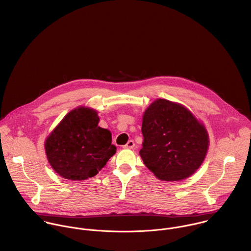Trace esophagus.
<instances>
[{"mask_svg":"<svg viewBox=\"0 0 251 251\" xmlns=\"http://www.w3.org/2000/svg\"><path fill=\"white\" fill-rule=\"evenodd\" d=\"M134 146H135L134 141H133V140H129L127 143L124 146V148H125V149H132Z\"/></svg>","mask_w":251,"mask_h":251,"instance_id":"34e87169","label":"esophagus"}]
</instances>
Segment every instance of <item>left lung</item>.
<instances>
[{
    "label": "left lung",
    "instance_id": "8db88e82",
    "mask_svg": "<svg viewBox=\"0 0 251 251\" xmlns=\"http://www.w3.org/2000/svg\"><path fill=\"white\" fill-rule=\"evenodd\" d=\"M144 141L139 153L144 164L162 180H181L202 164L209 135L194 115L181 104L158 99L146 109Z\"/></svg>",
    "mask_w": 251,
    "mask_h": 251
}]
</instances>
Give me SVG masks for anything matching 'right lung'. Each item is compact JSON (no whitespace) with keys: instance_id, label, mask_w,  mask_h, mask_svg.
<instances>
[{"instance_id":"add662e5","label":"right lung","mask_w":251,"mask_h":251,"mask_svg":"<svg viewBox=\"0 0 251 251\" xmlns=\"http://www.w3.org/2000/svg\"><path fill=\"white\" fill-rule=\"evenodd\" d=\"M98 112L75 108L45 140L47 159L61 177L83 180L95 177L116 152L111 132L99 126Z\"/></svg>"}]
</instances>
